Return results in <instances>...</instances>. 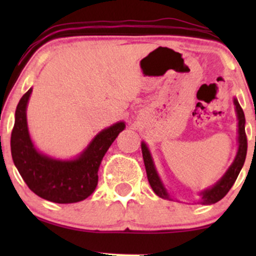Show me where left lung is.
<instances>
[{"label": "left lung", "mask_w": 256, "mask_h": 256, "mask_svg": "<svg viewBox=\"0 0 256 256\" xmlns=\"http://www.w3.org/2000/svg\"><path fill=\"white\" fill-rule=\"evenodd\" d=\"M234 106H236V112H237V116H238V152H237V156L234 158V164H232L230 168L228 170V172L225 173V176L222 177L220 180L214 185L213 188L210 189L206 190L201 194V204H216L222 200L224 196L230 192V189L232 188V185L234 184L237 177H238L240 170H242L243 164L246 161V148H248V140H246V128H244V124H246V118H244V113H243L242 107H240L238 101L234 100ZM142 154H143V160H144V166H146V177H148L149 184H150L152 189L154 190V192L158 196L162 198H168V194H167L166 189L164 188L162 183L158 179V176L156 171H155L154 164H152V156L149 154L148 148L144 143H142Z\"/></svg>", "instance_id": "1"}]
</instances>
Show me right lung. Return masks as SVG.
<instances>
[{"instance_id": "add662e5", "label": "right lung", "mask_w": 256, "mask_h": 256, "mask_svg": "<svg viewBox=\"0 0 256 256\" xmlns=\"http://www.w3.org/2000/svg\"><path fill=\"white\" fill-rule=\"evenodd\" d=\"M31 89L22 95L16 110V122L10 136V150L14 165L31 192L55 204H74L89 198L98 186V167L104 154L124 122L106 128L94 138L88 149L72 161L54 160L40 154L28 136L26 104Z\"/></svg>"}]
</instances>
